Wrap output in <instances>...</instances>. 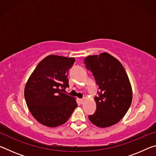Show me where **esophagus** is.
<instances>
[{
  "label": "esophagus",
  "instance_id": "obj_1",
  "mask_svg": "<svg viewBox=\"0 0 156 156\" xmlns=\"http://www.w3.org/2000/svg\"><path fill=\"white\" fill-rule=\"evenodd\" d=\"M79 100H80V102L81 104H83V102H84V99H83H83H80Z\"/></svg>",
  "mask_w": 156,
  "mask_h": 156
}]
</instances>
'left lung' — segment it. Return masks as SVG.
Returning a JSON list of instances; mask_svg holds the SVG:
<instances>
[{
    "mask_svg": "<svg viewBox=\"0 0 156 156\" xmlns=\"http://www.w3.org/2000/svg\"><path fill=\"white\" fill-rule=\"evenodd\" d=\"M84 61L100 89L99 96L94 98L96 111L89 119L98 127H109L119 122L130 107V81L119 60L108 53L89 56Z\"/></svg>",
    "mask_w": 156,
    "mask_h": 156,
    "instance_id": "left-lung-1",
    "label": "left lung"
}]
</instances>
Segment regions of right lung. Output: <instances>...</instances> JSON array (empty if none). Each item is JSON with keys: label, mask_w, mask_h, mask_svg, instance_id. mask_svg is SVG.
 Instances as JSON below:
<instances>
[{"label": "right lung", "mask_w": 156, "mask_h": 156, "mask_svg": "<svg viewBox=\"0 0 156 156\" xmlns=\"http://www.w3.org/2000/svg\"><path fill=\"white\" fill-rule=\"evenodd\" d=\"M74 62V58L49 55L29 78L24 91L26 103L31 115L43 125H62L77 107L75 98L62 92L69 87V70Z\"/></svg>", "instance_id": "add662e5"}]
</instances>
